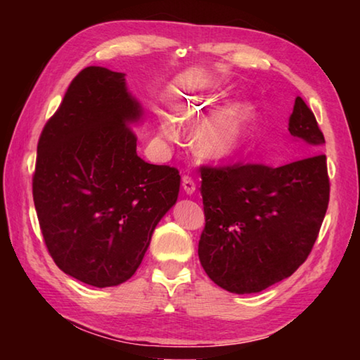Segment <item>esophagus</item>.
<instances>
[{"label":"esophagus","mask_w":360,"mask_h":360,"mask_svg":"<svg viewBox=\"0 0 360 360\" xmlns=\"http://www.w3.org/2000/svg\"><path fill=\"white\" fill-rule=\"evenodd\" d=\"M182 188L187 195H192L195 192V181L191 176H182Z\"/></svg>","instance_id":"obj_1"}]
</instances>
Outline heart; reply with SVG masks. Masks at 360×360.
Listing matches in <instances>:
<instances>
[{
  "label": "heart",
  "instance_id": "1",
  "mask_svg": "<svg viewBox=\"0 0 360 360\" xmlns=\"http://www.w3.org/2000/svg\"><path fill=\"white\" fill-rule=\"evenodd\" d=\"M219 95L188 96L176 105V115L182 122H195L214 111L219 106ZM254 117V106L251 103H235L229 108L211 114L193 133V148L200 155L211 160H221L233 154L245 141L246 133ZM160 135L173 141L176 129L169 120H162Z\"/></svg>",
  "mask_w": 360,
  "mask_h": 360
}]
</instances>
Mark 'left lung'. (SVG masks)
Returning <instances> with one entry per match:
<instances>
[{
  "label": "left lung",
  "mask_w": 360,
  "mask_h": 360,
  "mask_svg": "<svg viewBox=\"0 0 360 360\" xmlns=\"http://www.w3.org/2000/svg\"><path fill=\"white\" fill-rule=\"evenodd\" d=\"M292 136L326 143L300 96L289 117ZM205 229L198 257L212 281L252 294L289 278L311 252L324 221L330 182L324 154L283 167L235 163L202 167Z\"/></svg>",
  "instance_id": "1"
}]
</instances>
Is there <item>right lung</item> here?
Returning a JSON list of instances; mask_svg holds the SVG:
<instances>
[{
    "mask_svg": "<svg viewBox=\"0 0 360 360\" xmlns=\"http://www.w3.org/2000/svg\"><path fill=\"white\" fill-rule=\"evenodd\" d=\"M141 106L125 75L101 66L72 79L38 141L33 200L51 257L95 288L130 279L176 203L179 172L136 154Z\"/></svg>",
    "mask_w": 360,
    "mask_h": 360,
    "instance_id": "obj_1",
    "label": "right lung"
}]
</instances>
